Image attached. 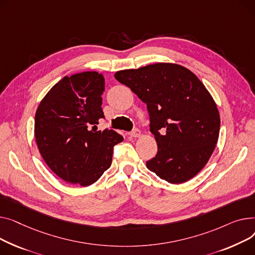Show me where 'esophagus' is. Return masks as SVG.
<instances>
[{
  "instance_id": "1",
  "label": "esophagus",
  "mask_w": 255,
  "mask_h": 255,
  "mask_svg": "<svg viewBox=\"0 0 255 255\" xmlns=\"http://www.w3.org/2000/svg\"><path fill=\"white\" fill-rule=\"evenodd\" d=\"M128 134L130 137H132V138H138V137H140L141 136V131L139 130V129H133V130H131V131H129L128 132Z\"/></svg>"
}]
</instances>
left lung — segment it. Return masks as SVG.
<instances>
[{
  "label": "left lung",
  "instance_id": "obj_1",
  "mask_svg": "<svg viewBox=\"0 0 255 255\" xmlns=\"http://www.w3.org/2000/svg\"><path fill=\"white\" fill-rule=\"evenodd\" d=\"M115 78L147 105L157 154L147 168L172 184L188 181L208 162L217 144L220 117L202 81L177 64L123 70Z\"/></svg>",
  "mask_w": 255,
  "mask_h": 255
}]
</instances>
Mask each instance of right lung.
<instances>
[{
  "label": "right lung",
  "instance_id": "add662e5",
  "mask_svg": "<svg viewBox=\"0 0 255 255\" xmlns=\"http://www.w3.org/2000/svg\"><path fill=\"white\" fill-rule=\"evenodd\" d=\"M105 80L82 72L59 80L40 102L35 116L39 151L51 171L72 184L88 186L108 170L113 147L124 141L113 129L97 130L104 118Z\"/></svg>",
  "mask_w": 255,
  "mask_h": 255
}]
</instances>
